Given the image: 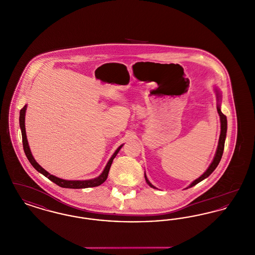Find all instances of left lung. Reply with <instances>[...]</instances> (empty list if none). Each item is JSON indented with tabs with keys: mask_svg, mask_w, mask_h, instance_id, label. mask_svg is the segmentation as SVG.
<instances>
[{
	"mask_svg": "<svg viewBox=\"0 0 255 255\" xmlns=\"http://www.w3.org/2000/svg\"><path fill=\"white\" fill-rule=\"evenodd\" d=\"M217 92V97H218V100L220 99V95H219L218 91ZM217 111H218L219 116H220V121H221V133H220V138H219L218 148H217V151H216V155L214 157L213 161L211 162V164L209 165L208 169L206 170V172L197 180H195L194 182H192L188 187H192L196 185L197 183H199L200 182H202L203 180H205L206 178H207L215 168L218 166L219 162L222 158L223 156V152H224V147H225V139H226V134H227V129H228V122H227V117L221 112L220 109V104H218L217 106ZM144 177H145L146 182L153 188H156L154 185H152V183L148 181L147 177H146L145 174H144Z\"/></svg>",
	"mask_w": 255,
	"mask_h": 255,
	"instance_id": "obj_1",
	"label": "left lung"
}]
</instances>
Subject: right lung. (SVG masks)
Returning a JSON list of instances; mask_svg holds the SVG:
<instances>
[{
	"label": "right lung",
	"mask_w": 255,
	"mask_h": 255,
	"mask_svg": "<svg viewBox=\"0 0 255 255\" xmlns=\"http://www.w3.org/2000/svg\"><path fill=\"white\" fill-rule=\"evenodd\" d=\"M25 109H26V105H24V107L22 109L20 110V127H21V131H22V138H23V147H24V154L26 156L27 159L29 160V162L31 163V165L35 168V169L40 172L41 174H43L45 177H47L49 180H50L51 182L56 183L57 185H59L61 187H64V188H88V187H95V186H98L100 185L101 183L106 181L107 177H108V173H109L110 167H111V164L114 160V158H116V156L118 155V153L120 152L121 148L122 146H120L117 151L114 153V155L112 156V158H110L106 167L104 171L102 172V174L97 177L96 179H93V180H88V181H66V180H62L59 179L53 175H50L49 172H47L44 168H42L36 161L34 158L32 157V154L30 152V149H29V146L27 143V139H26V134H25V128H24V116H25Z\"/></svg>",
	"instance_id": "obj_1"
}]
</instances>
